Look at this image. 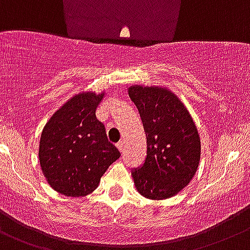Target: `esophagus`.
Masks as SVG:
<instances>
[{"instance_id": "obj_1", "label": "esophagus", "mask_w": 250, "mask_h": 250, "mask_svg": "<svg viewBox=\"0 0 250 250\" xmlns=\"http://www.w3.org/2000/svg\"><path fill=\"white\" fill-rule=\"evenodd\" d=\"M116 147L119 148V151L124 152L125 151V141H123V140H121V141H119L118 144H116Z\"/></svg>"}]
</instances>
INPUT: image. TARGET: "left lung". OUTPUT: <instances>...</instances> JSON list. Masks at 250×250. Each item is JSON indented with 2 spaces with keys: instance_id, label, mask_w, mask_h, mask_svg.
<instances>
[{
  "instance_id": "1",
  "label": "left lung",
  "mask_w": 250,
  "mask_h": 250,
  "mask_svg": "<svg viewBox=\"0 0 250 250\" xmlns=\"http://www.w3.org/2000/svg\"><path fill=\"white\" fill-rule=\"evenodd\" d=\"M129 96L139 109L147 139L145 163L131 172L135 187L151 200L172 198L198 170V129L182 101L166 87L131 85Z\"/></svg>"
}]
</instances>
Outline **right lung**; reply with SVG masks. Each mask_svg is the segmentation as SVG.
I'll return each instance as SVG.
<instances>
[{
    "mask_svg": "<svg viewBox=\"0 0 250 250\" xmlns=\"http://www.w3.org/2000/svg\"><path fill=\"white\" fill-rule=\"evenodd\" d=\"M104 92H81L52 114L42 132L39 162L50 187L80 198L97 189L102 175L120 157L96 116Z\"/></svg>",
    "mask_w": 250,
    "mask_h": 250,
    "instance_id": "right-lung-1",
    "label": "right lung"
}]
</instances>
